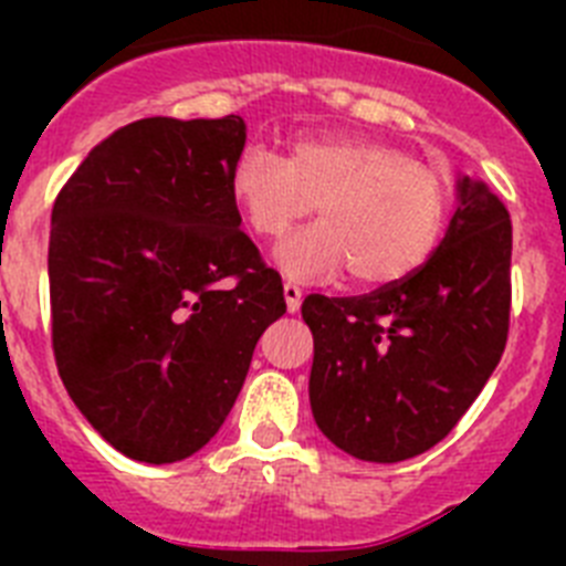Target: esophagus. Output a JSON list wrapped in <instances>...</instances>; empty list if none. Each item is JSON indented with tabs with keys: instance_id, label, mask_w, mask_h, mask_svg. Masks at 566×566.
Here are the masks:
<instances>
[{
	"instance_id": "esophagus-1",
	"label": "esophagus",
	"mask_w": 566,
	"mask_h": 566,
	"mask_svg": "<svg viewBox=\"0 0 566 566\" xmlns=\"http://www.w3.org/2000/svg\"><path fill=\"white\" fill-rule=\"evenodd\" d=\"M283 297H286L289 314H294L300 308V297H303V292H300V286H294V283H283Z\"/></svg>"
}]
</instances>
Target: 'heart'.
<instances>
[{
  "label": "heart",
  "mask_w": 566,
  "mask_h": 566,
  "mask_svg": "<svg viewBox=\"0 0 566 566\" xmlns=\"http://www.w3.org/2000/svg\"><path fill=\"white\" fill-rule=\"evenodd\" d=\"M229 195L260 238H283L314 207L323 223L283 240L280 272L297 283L352 269L359 286H394L428 263L448 221V184L428 164L374 138L306 135L289 158L249 144Z\"/></svg>",
  "instance_id": "1"
}]
</instances>
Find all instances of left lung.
<instances>
[{"label":"left lung","instance_id":"obj_1","mask_svg":"<svg viewBox=\"0 0 566 566\" xmlns=\"http://www.w3.org/2000/svg\"><path fill=\"white\" fill-rule=\"evenodd\" d=\"M457 212L419 272L359 297L308 294L314 422L363 462L442 442L504 354L513 227L499 195L462 175Z\"/></svg>","mask_w":566,"mask_h":566}]
</instances>
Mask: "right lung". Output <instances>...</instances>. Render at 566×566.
<instances>
[{"label":"right lung","mask_w":566,"mask_h":566,"mask_svg":"<svg viewBox=\"0 0 566 566\" xmlns=\"http://www.w3.org/2000/svg\"><path fill=\"white\" fill-rule=\"evenodd\" d=\"M240 115L142 118L90 149L50 218L59 377L135 462L201 451L232 411L283 283L240 232Z\"/></svg>","instance_id":"1"}]
</instances>
